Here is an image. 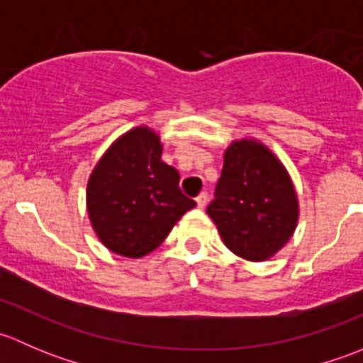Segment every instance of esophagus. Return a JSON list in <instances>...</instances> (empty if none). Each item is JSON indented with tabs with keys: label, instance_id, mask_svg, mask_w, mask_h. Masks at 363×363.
Masks as SVG:
<instances>
[{
	"label": "esophagus",
	"instance_id": "1",
	"mask_svg": "<svg viewBox=\"0 0 363 363\" xmlns=\"http://www.w3.org/2000/svg\"><path fill=\"white\" fill-rule=\"evenodd\" d=\"M196 205H199L200 208H203L205 205H207V200H208V196H207V193H200L199 196H196Z\"/></svg>",
	"mask_w": 363,
	"mask_h": 363
}]
</instances>
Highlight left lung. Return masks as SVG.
<instances>
[{"label":"left lung","instance_id":"1","mask_svg":"<svg viewBox=\"0 0 363 363\" xmlns=\"http://www.w3.org/2000/svg\"><path fill=\"white\" fill-rule=\"evenodd\" d=\"M207 214L230 251L263 262L294 235L298 202L281 161L265 145L240 140L226 149Z\"/></svg>","mask_w":363,"mask_h":363}]
</instances>
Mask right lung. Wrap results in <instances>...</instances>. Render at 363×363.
<instances>
[{
  "mask_svg": "<svg viewBox=\"0 0 363 363\" xmlns=\"http://www.w3.org/2000/svg\"><path fill=\"white\" fill-rule=\"evenodd\" d=\"M160 137L135 128L111 145L87 182V212L108 250L128 258L155 251L196 205L179 188V172L161 161Z\"/></svg>",
  "mask_w": 363,
  "mask_h": 363,
  "instance_id": "right-lung-1",
  "label": "right lung"
}]
</instances>
